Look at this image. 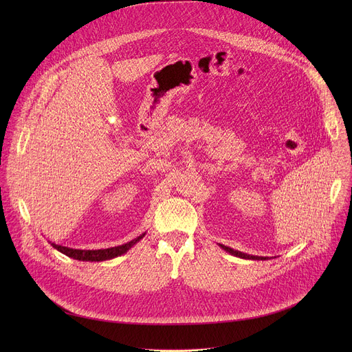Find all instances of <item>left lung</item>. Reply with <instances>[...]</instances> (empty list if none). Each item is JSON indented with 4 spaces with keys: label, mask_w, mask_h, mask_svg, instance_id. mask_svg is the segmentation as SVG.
I'll return each mask as SVG.
<instances>
[{
    "label": "left lung",
    "mask_w": 352,
    "mask_h": 352,
    "mask_svg": "<svg viewBox=\"0 0 352 352\" xmlns=\"http://www.w3.org/2000/svg\"><path fill=\"white\" fill-rule=\"evenodd\" d=\"M220 246L226 250V252H228V254H231V255H234V256H236V258H241V259H249V261H266V259H269V258H265V256L248 255V254L239 252V250H235V249H232V248H230V246H226V245H221V243H220Z\"/></svg>",
    "instance_id": "obj_1"
}]
</instances>
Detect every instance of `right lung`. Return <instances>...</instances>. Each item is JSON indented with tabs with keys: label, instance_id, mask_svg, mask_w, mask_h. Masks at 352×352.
<instances>
[{
	"label": "right lung",
	"instance_id": "obj_1",
	"mask_svg": "<svg viewBox=\"0 0 352 352\" xmlns=\"http://www.w3.org/2000/svg\"><path fill=\"white\" fill-rule=\"evenodd\" d=\"M146 232H143L142 235L136 236L135 239L126 242V243H122V245H118V246H113V248H107V249H74V248H68V246H63V245H57L54 242H50L53 245V248H56L58 252L67 255L68 258H72V259H76V261H82V262H103V261H110V259H114L117 256H121L124 254H126L128 250L135 245L138 243L143 236H144Z\"/></svg>",
	"mask_w": 352,
	"mask_h": 352
}]
</instances>
